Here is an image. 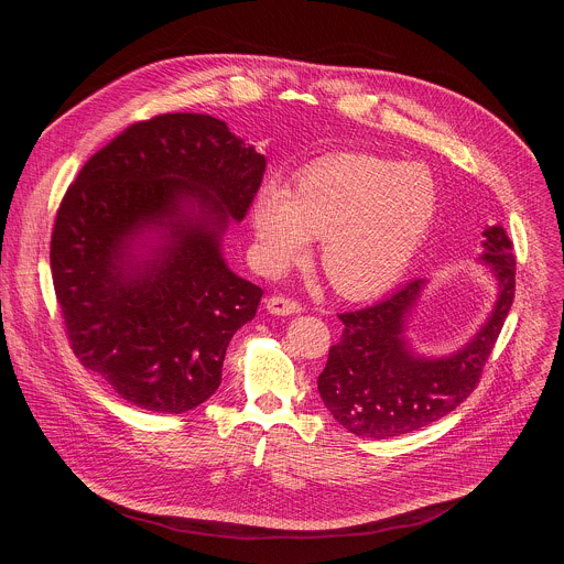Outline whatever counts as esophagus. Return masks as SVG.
<instances>
[{"mask_svg": "<svg viewBox=\"0 0 564 564\" xmlns=\"http://www.w3.org/2000/svg\"><path fill=\"white\" fill-rule=\"evenodd\" d=\"M265 307L270 314H276V316H290V314H299L301 312V303L288 299V296H270L265 301Z\"/></svg>", "mask_w": 564, "mask_h": 564, "instance_id": "esophagus-1", "label": "esophagus"}]
</instances>
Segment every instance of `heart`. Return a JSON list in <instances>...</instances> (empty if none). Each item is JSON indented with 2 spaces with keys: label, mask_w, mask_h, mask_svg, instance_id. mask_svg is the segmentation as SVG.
<instances>
[{
  "label": "heart",
  "mask_w": 564,
  "mask_h": 564,
  "mask_svg": "<svg viewBox=\"0 0 564 564\" xmlns=\"http://www.w3.org/2000/svg\"><path fill=\"white\" fill-rule=\"evenodd\" d=\"M437 187L420 165L370 153H341L310 165L292 189L270 181L250 209L257 254L283 272L321 238L318 265L348 299L394 285L435 223Z\"/></svg>",
  "instance_id": "heart-1"
}]
</instances>
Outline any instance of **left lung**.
Instances as JSON below:
<instances>
[{"label":"left lung","instance_id":"1","mask_svg":"<svg viewBox=\"0 0 564 564\" xmlns=\"http://www.w3.org/2000/svg\"><path fill=\"white\" fill-rule=\"evenodd\" d=\"M481 236L479 261L494 272L498 299L487 324L457 352L422 357L406 339L409 316L426 279H413L370 307L339 314L344 335L330 348L316 386L330 415L352 435L390 440L420 431L475 390L516 294L511 238L502 225L487 227Z\"/></svg>","mask_w":564,"mask_h":564}]
</instances>
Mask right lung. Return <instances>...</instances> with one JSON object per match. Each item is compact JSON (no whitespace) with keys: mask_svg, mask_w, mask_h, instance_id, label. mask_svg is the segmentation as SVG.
<instances>
[{"mask_svg":"<svg viewBox=\"0 0 564 564\" xmlns=\"http://www.w3.org/2000/svg\"><path fill=\"white\" fill-rule=\"evenodd\" d=\"M265 155L205 113L127 127L66 189L51 274L68 344L129 404L185 413L220 386L234 333L263 290L220 250L243 220Z\"/></svg>","mask_w":564,"mask_h":564,"instance_id":"add662e5","label":"right lung"}]
</instances>
